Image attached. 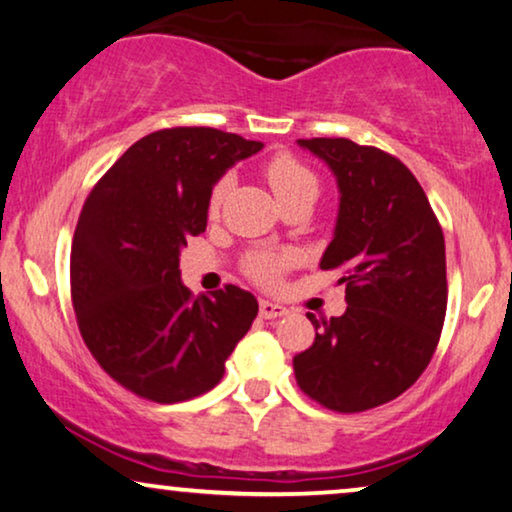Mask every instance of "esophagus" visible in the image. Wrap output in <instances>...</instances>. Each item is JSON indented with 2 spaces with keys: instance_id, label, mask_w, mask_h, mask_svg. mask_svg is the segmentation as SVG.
<instances>
[{
  "instance_id": "34e87169",
  "label": "esophagus",
  "mask_w": 512,
  "mask_h": 512,
  "mask_svg": "<svg viewBox=\"0 0 512 512\" xmlns=\"http://www.w3.org/2000/svg\"><path fill=\"white\" fill-rule=\"evenodd\" d=\"M259 315H262L264 320L283 318V315H287V308L280 306V304H273V301L262 299V301H259Z\"/></svg>"
}]
</instances>
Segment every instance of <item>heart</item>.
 Masks as SVG:
<instances>
[{
    "label": "heart",
    "instance_id": "obj_1",
    "mask_svg": "<svg viewBox=\"0 0 512 512\" xmlns=\"http://www.w3.org/2000/svg\"><path fill=\"white\" fill-rule=\"evenodd\" d=\"M266 183L271 185L276 199L283 204L287 199L301 197V194H318V176L313 174V169H308L304 162L297 160V157L290 153H278L273 155L264 167ZM222 197H225V183H218L211 192V201H208V211L211 215L218 213L222 204ZM292 264V255L283 253V250H255L246 257L243 262V269L250 278L259 285L273 287L280 283L287 266Z\"/></svg>",
    "mask_w": 512,
    "mask_h": 512
}]
</instances>
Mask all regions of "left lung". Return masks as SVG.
Masks as SVG:
<instances>
[{
	"label": "left lung",
	"mask_w": 512,
	"mask_h": 512,
	"mask_svg": "<svg viewBox=\"0 0 512 512\" xmlns=\"http://www.w3.org/2000/svg\"><path fill=\"white\" fill-rule=\"evenodd\" d=\"M334 171L341 204L320 269H343L341 318L308 320L315 341L294 357L301 392L362 413L427 369L448 308L445 239L427 194L397 157L350 139H299Z\"/></svg>",
	"instance_id": "obj_1"
}]
</instances>
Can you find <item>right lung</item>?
<instances>
[{
    "label": "right lung",
    "mask_w": 512,
    "mask_h": 512,
    "mask_svg": "<svg viewBox=\"0 0 512 512\" xmlns=\"http://www.w3.org/2000/svg\"><path fill=\"white\" fill-rule=\"evenodd\" d=\"M259 141L171 127L125 150L85 199L71 243V301L92 357L125 390L178 403L213 390L259 311L236 285L192 297L181 250L206 232L213 185Z\"/></svg>",
    "instance_id": "obj_1"
}]
</instances>
